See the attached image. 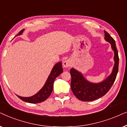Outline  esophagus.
Here are the masks:
<instances>
[{
    "instance_id": "esophagus-1",
    "label": "esophagus",
    "mask_w": 127,
    "mask_h": 127,
    "mask_svg": "<svg viewBox=\"0 0 127 127\" xmlns=\"http://www.w3.org/2000/svg\"><path fill=\"white\" fill-rule=\"evenodd\" d=\"M63 67H64V68L70 67L71 66V62L70 60H66L63 62Z\"/></svg>"
}]
</instances>
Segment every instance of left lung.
<instances>
[{
  "instance_id": "1",
  "label": "left lung",
  "mask_w": 127,
  "mask_h": 127,
  "mask_svg": "<svg viewBox=\"0 0 127 127\" xmlns=\"http://www.w3.org/2000/svg\"><path fill=\"white\" fill-rule=\"evenodd\" d=\"M104 32L105 39L111 43V48L114 52L115 64L113 72L111 75L103 82L99 84H92L86 80L80 72L73 68L71 69V88L74 95L80 100L90 102L102 97L107 94L116 80L119 71V57L118 51L114 39L106 31Z\"/></svg>"
}]
</instances>
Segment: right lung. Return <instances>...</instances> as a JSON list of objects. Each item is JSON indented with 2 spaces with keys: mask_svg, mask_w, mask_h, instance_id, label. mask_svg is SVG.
Returning <instances> with one entry per match:
<instances>
[{
  "mask_svg": "<svg viewBox=\"0 0 127 127\" xmlns=\"http://www.w3.org/2000/svg\"><path fill=\"white\" fill-rule=\"evenodd\" d=\"M23 31L24 30L20 31L17 35H21L23 33ZM63 71V70L62 68V63H58L52 69L51 73L49 76L45 85L36 95L31 96V97H21V96H17L21 100L24 101V102L30 103H39L43 102V101L46 100L49 97L50 94H52L53 89V84L55 79L59 75H60V74L62 73Z\"/></svg>",
  "mask_w": 127,
  "mask_h": 127,
  "instance_id": "add662e5",
  "label": "right lung"
}]
</instances>
